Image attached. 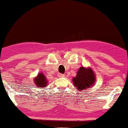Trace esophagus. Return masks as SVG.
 <instances>
[{
  "label": "esophagus",
  "mask_w": 128,
  "mask_h": 128,
  "mask_svg": "<svg viewBox=\"0 0 128 128\" xmlns=\"http://www.w3.org/2000/svg\"><path fill=\"white\" fill-rule=\"evenodd\" d=\"M58 76L59 78H62V77H64L65 76H64V74H58Z\"/></svg>",
  "instance_id": "1"
}]
</instances>
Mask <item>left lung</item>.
<instances>
[{
	"instance_id": "obj_1",
	"label": "left lung",
	"mask_w": 128,
	"mask_h": 128,
	"mask_svg": "<svg viewBox=\"0 0 128 128\" xmlns=\"http://www.w3.org/2000/svg\"><path fill=\"white\" fill-rule=\"evenodd\" d=\"M74 85L78 90L87 89L91 87L96 81V76L91 68L81 67L77 72L76 76L72 79Z\"/></svg>"
}]
</instances>
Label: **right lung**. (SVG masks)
Listing matches in <instances>:
<instances>
[{
  "label": "right lung",
  "instance_id": "right-lung-1",
  "mask_svg": "<svg viewBox=\"0 0 128 128\" xmlns=\"http://www.w3.org/2000/svg\"><path fill=\"white\" fill-rule=\"evenodd\" d=\"M34 81L35 85H37V86H38V87L44 88V87L46 86L48 84L47 79L46 78L45 76L42 73L39 74L37 77L34 78Z\"/></svg>",
  "mask_w": 128,
  "mask_h": 128
}]
</instances>
